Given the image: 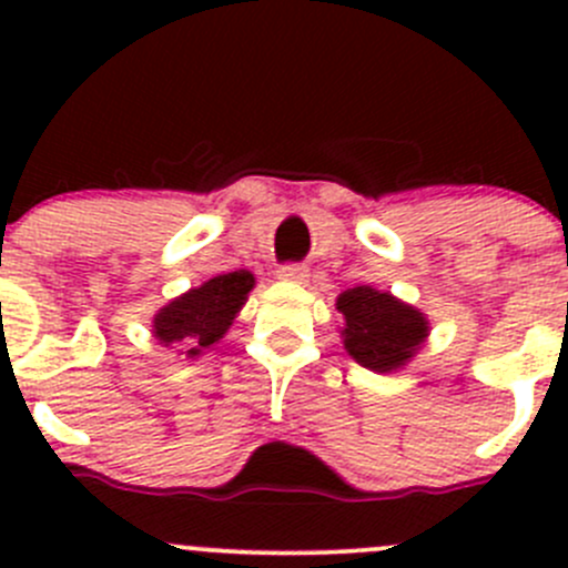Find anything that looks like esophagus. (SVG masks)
Here are the masks:
<instances>
[{
  "label": "esophagus",
  "mask_w": 568,
  "mask_h": 568,
  "mask_svg": "<svg viewBox=\"0 0 568 568\" xmlns=\"http://www.w3.org/2000/svg\"><path fill=\"white\" fill-rule=\"evenodd\" d=\"M277 277L283 280V283H307V266H302V263H285V266L277 268Z\"/></svg>",
  "instance_id": "1"
}]
</instances>
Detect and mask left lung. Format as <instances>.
<instances>
[{
	"mask_svg": "<svg viewBox=\"0 0 568 568\" xmlns=\"http://www.w3.org/2000/svg\"><path fill=\"white\" fill-rule=\"evenodd\" d=\"M337 311L346 318L343 346L363 368L390 374L409 363L428 337V321L393 294L357 285L337 296Z\"/></svg>",
	"mask_w": 568,
	"mask_h": 568,
	"instance_id": "left-lung-1",
	"label": "left lung"
}]
</instances>
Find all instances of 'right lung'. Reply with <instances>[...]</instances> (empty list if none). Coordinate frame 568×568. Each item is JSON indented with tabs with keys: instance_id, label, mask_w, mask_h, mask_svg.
<instances>
[{
	"instance_id": "obj_1",
	"label": "right lung",
	"mask_w": 568,
	"mask_h": 568,
	"mask_svg": "<svg viewBox=\"0 0 568 568\" xmlns=\"http://www.w3.org/2000/svg\"><path fill=\"white\" fill-rule=\"evenodd\" d=\"M252 285H255V277L247 268L211 277L209 283L186 291L156 313L153 337L186 357H197L225 337L236 313L247 302Z\"/></svg>"
}]
</instances>
